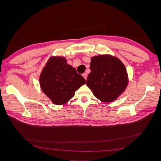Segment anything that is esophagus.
I'll return each mask as SVG.
<instances>
[{
    "label": "esophagus",
    "instance_id": "esophagus-1",
    "mask_svg": "<svg viewBox=\"0 0 161 161\" xmlns=\"http://www.w3.org/2000/svg\"><path fill=\"white\" fill-rule=\"evenodd\" d=\"M82 76L85 78V79H86V78H87V74H86V72L83 73V74H82Z\"/></svg>",
    "mask_w": 161,
    "mask_h": 161
}]
</instances>
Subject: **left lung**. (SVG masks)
I'll use <instances>...</instances> for the list:
<instances>
[{
    "label": "left lung",
    "mask_w": 161,
    "mask_h": 161,
    "mask_svg": "<svg viewBox=\"0 0 161 161\" xmlns=\"http://www.w3.org/2000/svg\"><path fill=\"white\" fill-rule=\"evenodd\" d=\"M90 69L86 85L97 98L102 101L115 100L128 85L125 66L115 57L109 55L92 57Z\"/></svg>",
    "instance_id": "obj_1"
}]
</instances>
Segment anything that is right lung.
<instances>
[{
	"label": "right lung",
	"mask_w": 161,
	"mask_h": 161,
	"mask_svg": "<svg viewBox=\"0 0 161 161\" xmlns=\"http://www.w3.org/2000/svg\"><path fill=\"white\" fill-rule=\"evenodd\" d=\"M43 92L54 104L66 103L74 97L75 91L86 80L76 70L67 64L62 57H52L48 60L40 75Z\"/></svg>",
	"instance_id": "add662e5"
}]
</instances>
